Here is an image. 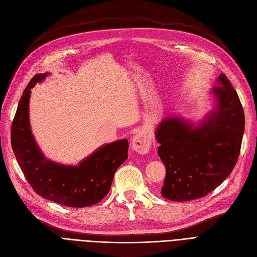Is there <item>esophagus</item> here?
Segmentation results:
<instances>
[{"label": "esophagus", "instance_id": "1", "mask_svg": "<svg viewBox=\"0 0 257 257\" xmlns=\"http://www.w3.org/2000/svg\"><path fill=\"white\" fill-rule=\"evenodd\" d=\"M151 144H152L151 139L148 138L145 134H143V132L138 131L136 136L134 137V139H132L131 148L135 152L141 155H144L150 152Z\"/></svg>", "mask_w": 257, "mask_h": 257}]
</instances>
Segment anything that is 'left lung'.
Returning a JSON list of instances; mask_svg holds the SVG:
<instances>
[{
	"label": "left lung",
	"instance_id": "obj_1",
	"mask_svg": "<svg viewBox=\"0 0 257 257\" xmlns=\"http://www.w3.org/2000/svg\"><path fill=\"white\" fill-rule=\"evenodd\" d=\"M216 106L196 128L179 117L162 120L156 131L165 165L161 195L192 201L213 191L235 168L244 132V113L224 73L212 88Z\"/></svg>",
	"mask_w": 257,
	"mask_h": 257
}]
</instances>
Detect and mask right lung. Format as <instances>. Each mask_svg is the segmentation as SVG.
<instances>
[{
	"instance_id": "right-lung-1",
	"label": "right lung",
	"mask_w": 257,
	"mask_h": 257,
	"mask_svg": "<svg viewBox=\"0 0 257 257\" xmlns=\"http://www.w3.org/2000/svg\"><path fill=\"white\" fill-rule=\"evenodd\" d=\"M46 76V73L35 74L19 101L11 132L16 159L30 186L44 198L68 207L97 204L110 191L115 172L128 158V140L102 146L78 167L46 159L33 138L29 121L31 88Z\"/></svg>"
}]
</instances>
